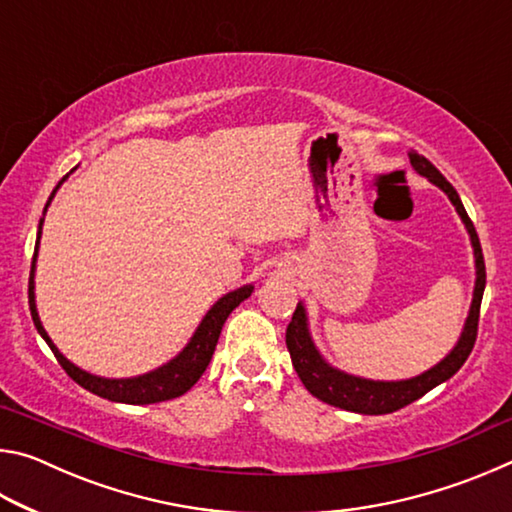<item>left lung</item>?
Wrapping results in <instances>:
<instances>
[{
  "label": "left lung",
  "mask_w": 512,
  "mask_h": 512,
  "mask_svg": "<svg viewBox=\"0 0 512 512\" xmlns=\"http://www.w3.org/2000/svg\"><path fill=\"white\" fill-rule=\"evenodd\" d=\"M411 167L420 173V176L429 178L433 185L443 189L449 196V201L454 203L458 216H461L467 232H470L472 248H474V262H476V284H474V298L470 307V316L465 320L463 334L458 339L456 348L447 354V357L436 363L431 370L422 372V375L413 379H402V381H372V379H361L348 375V372H341L329 366V363L320 357L316 350L314 341L309 336L307 327V311L298 302L296 311H293V318L287 327V348L291 354L293 368H296L298 377L302 379L307 391L318 397L320 402L339 406L345 411L363 413V415H384L393 413L402 406L420 400L422 395H427L431 388L443 384L449 377H454L458 370H461L463 363L470 357L474 348L476 332H479V309L483 300V289H485V262L479 244V235H476L474 223L470 216H467L465 207L458 198L456 189L447 183V178L440 173L433 164L424 158V155L411 151L409 153Z\"/></svg>",
  "instance_id": "left-lung-1"
}]
</instances>
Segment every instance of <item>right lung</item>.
<instances>
[{
    "mask_svg": "<svg viewBox=\"0 0 512 512\" xmlns=\"http://www.w3.org/2000/svg\"><path fill=\"white\" fill-rule=\"evenodd\" d=\"M67 178V176H65ZM63 178V180H65ZM60 187V183H58ZM56 187V189H58ZM56 189L51 192L49 201L45 205V212L54 198ZM42 221L38 225V241H36V253H33V264H31V275H29V309H31V318L33 325H36L38 334L47 341V345L54 352V357L58 359L60 366L72 377L76 384L83 386L85 391H90L94 395L103 397V400L110 402H124V404H155V402H164V400H173V397H180L192 388L210 363L216 343H219V334L221 327L228 316L232 314V309L239 307V302H244L250 293H253V284H246L237 291H230L228 296H223L221 300H216V305L207 311L205 318L201 320V325L192 336V341L185 345V350L178 354L176 359H171L169 363H164L158 370L146 372V375L140 377H131V379H106V377H97L90 375V372L81 370L79 366H74L72 361H67L63 354L58 352L54 341L49 339V334L42 327L40 318H38V309H36V293H33V271H36V257H38V244H40V235H42Z\"/></svg>",
    "mask_w": 512,
    "mask_h": 512,
    "instance_id": "obj_1",
    "label": "right lung"
}]
</instances>
